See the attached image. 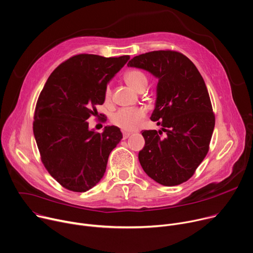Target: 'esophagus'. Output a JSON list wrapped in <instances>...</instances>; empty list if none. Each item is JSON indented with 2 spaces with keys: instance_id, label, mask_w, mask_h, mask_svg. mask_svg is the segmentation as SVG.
Returning <instances> with one entry per match:
<instances>
[{
  "instance_id": "1",
  "label": "esophagus",
  "mask_w": 253,
  "mask_h": 253,
  "mask_svg": "<svg viewBox=\"0 0 253 253\" xmlns=\"http://www.w3.org/2000/svg\"><path fill=\"white\" fill-rule=\"evenodd\" d=\"M131 134V132H127V131H123V137L126 139L127 138L129 135Z\"/></svg>"
}]
</instances>
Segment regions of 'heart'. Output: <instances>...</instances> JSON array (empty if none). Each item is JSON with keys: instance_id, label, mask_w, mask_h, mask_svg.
I'll use <instances>...</instances> for the list:
<instances>
[{"instance_id": "heart-1", "label": "heart", "mask_w": 253, "mask_h": 253, "mask_svg": "<svg viewBox=\"0 0 253 253\" xmlns=\"http://www.w3.org/2000/svg\"><path fill=\"white\" fill-rule=\"evenodd\" d=\"M124 78L128 85L135 91L142 92L148 84V77L146 73L141 70L132 68L127 70ZM103 102L108 105L111 102V89L109 85H106L103 91ZM146 116V110L143 107H125L111 115L110 121L112 125L124 129L133 130L137 127L139 122Z\"/></svg>"}]
</instances>
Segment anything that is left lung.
<instances>
[{
  "label": "left lung",
  "mask_w": 253,
  "mask_h": 253,
  "mask_svg": "<svg viewBox=\"0 0 253 253\" xmlns=\"http://www.w3.org/2000/svg\"><path fill=\"white\" fill-rule=\"evenodd\" d=\"M127 65L159 78L151 120L163 128L141 131L145 147L138 153L139 163L157 183L180 185L194 175L206 157L215 126L204 79L187 56L174 50L141 54Z\"/></svg>",
  "instance_id": "left-lung-1"
}]
</instances>
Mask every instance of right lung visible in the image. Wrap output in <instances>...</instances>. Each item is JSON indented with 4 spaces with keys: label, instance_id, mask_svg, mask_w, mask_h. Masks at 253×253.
I'll return each instance as SVG.
<instances>
[{
    "label": "right lung",
    "instance_id": "add662e5",
    "mask_svg": "<svg viewBox=\"0 0 253 253\" xmlns=\"http://www.w3.org/2000/svg\"><path fill=\"white\" fill-rule=\"evenodd\" d=\"M128 59V55H74L54 69L40 92L33 122L37 147L45 169L67 190L94 187L123 138L115 126L101 133L89 130L87 120L97 115L107 82Z\"/></svg>",
    "mask_w": 253,
    "mask_h": 253
}]
</instances>
